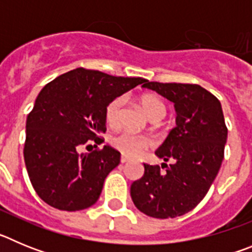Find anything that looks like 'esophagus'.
Instances as JSON below:
<instances>
[{
    "instance_id": "esophagus-1",
    "label": "esophagus",
    "mask_w": 252,
    "mask_h": 252,
    "mask_svg": "<svg viewBox=\"0 0 252 252\" xmlns=\"http://www.w3.org/2000/svg\"><path fill=\"white\" fill-rule=\"evenodd\" d=\"M127 161H128L127 158L124 157V155H122V157H121V162H122V164H125V162H127Z\"/></svg>"
}]
</instances>
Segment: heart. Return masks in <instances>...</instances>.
Masks as SVG:
<instances>
[{"label":"heart","mask_w":252,"mask_h":252,"mask_svg":"<svg viewBox=\"0 0 252 252\" xmlns=\"http://www.w3.org/2000/svg\"><path fill=\"white\" fill-rule=\"evenodd\" d=\"M140 104H141L142 110L145 111V113L150 119L157 117V116L164 117V115H165V107L155 95H141L140 97ZM122 106H124V98L122 97H116V98L111 99L107 103L106 110H104V119H106L107 125L110 127H119L120 124H121ZM112 145L125 157L137 158L146 149L153 145V141L149 137L142 136V135H137V133L131 132V131H124V132L119 133L116 137H113Z\"/></svg>","instance_id":"obj_1"}]
</instances>
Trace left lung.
<instances>
[{
	"label": "left lung",
	"mask_w": 252,
	"mask_h": 252,
	"mask_svg": "<svg viewBox=\"0 0 252 252\" xmlns=\"http://www.w3.org/2000/svg\"><path fill=\"white\" fill-rule=\"evenodd\" d=\"M142 87L174 103L177 126L155 151L174 162H162L164 173L159 165L144 164L142 178L131 184V198L150 217L183 216L203 199L221 168L227 141L221 102L198 84L146 81Z\"/></svg>",
	"instance_id": "1"
}]
</instances>
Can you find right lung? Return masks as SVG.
Masks as SVG:
<instances>
[{
    "mask_svg": "<svg viewBox=\"0 0 252 252\" xmlns=\"http://www.w3.org/2000/svg\"><path fill=\"white\" fill-rule=\"evenodd\" d=\"M142 83L146 79L140 77L77 68L40 91L26 120L24 158L31 184L45 203L72 212L98 201L121 154L108 145L81 150L90 142L95 148L103 142L99 135L106 132L107 103Z\"/></svg>",
    "mask_w": 252,
    "mask_h": 252,
    "instance_id": "right-lung-1",
    "label": "right lung"
}]
</instances>
